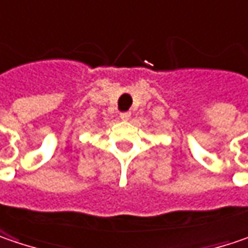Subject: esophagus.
<instances>
[{
	"mask_svg": "<svg viewBox=\"0 0 248 248\" xmlns=\"http://www.w3.org/2000/svg\"><path fill=\"white\" fill-rule=\"evenodd\" d=\"M129 118H130V112H122V113H121V119L127 121Z\"/></svg>",
	"mask_w": 248,
	"mask_h": 248,
	"instance_id": "esophagus-1",
	"label": "esophagus"
}]
</instances>
